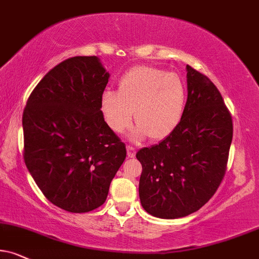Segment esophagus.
Listing matches in <instances>:
<instances>
[{
	"mask_svg": "<svg viewBox=\"0 0 259 259\" xmlns=\"http://www.w3.org/2000/svg\"><path fill=\"white\" fill-rule=\"evenodd\" d=\"M127 156H128V157H135L136 156L135 146H127Z\"/></svg>",
	"mask_w": 259,
	"mask_h": 259,
	"instance_id": "esophagus-1",
	"label": "esophagus"
}]
</instances>
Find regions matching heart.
I'll list each match as a JSON object with an SVG mask.
<instances>
[{
  "mask_svg": "<svg viewBox=\"0 0 259 259\" xmlns=\"http://www.w3.org/2000/svg\"><path fill=\"white\" fill-rule=\"evenodd\" d=\"M186 86L175 73L151 66H137L121 76L117 92L105 90L101 110L111 131L122 133L132 121L138 123L135 138H167L180 123L186 104Z\"/></svg>",
  "mask_w": 259,
  "mask_h": 259,
  "instance_id": "b5f03b06",
  "label": "heart"
}]
</instances>
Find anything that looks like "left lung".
<instances>
[{
	"instance_id": "1",
	"label": "left lung",
	"mask_w": 259,
	"mask_h": 259,
	"mask_svg": "<svg viewBox=\"0 0 259 259\" xmlns=\"http://www.w3.org/2000/svg\"><path fill=\"white\" fill-rule=\"evenodd\" d=\"M180 123L167 138L140 149L142 206L159 219L185 218L215 194L225 177L233 121L213 82L191 66Z\"/></svg>"
}]
</instances>
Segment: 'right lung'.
<instances>
[{
    "label": "right lung",
    "instance_id": "1",
    "mask_svg": "<svg viewBox=\"0 0 259 259\" xmlns=\"http://www.w3.org/2000/svg\"><path fill=\"white\" fill-rule=\"evenodd\" d=\"M108 79L97 56L67 59L38 82L22 114L25 164L47 199L66 211L101 206L126 158L101 110Z\"/></svg>",
    "mask_w": 259,
    "mask_h": 259
}]
</instances>
